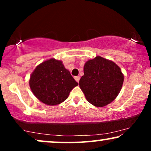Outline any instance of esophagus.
Listing matches in <instances>:
<instances>
[{
  "instance_id": "obj_1",
  "label": "esophagus",
  "mask_w": 151,
  "mask_h": 151,
  "mask_svg": "<svg viewBox=\"0 0 151 151\" xmlns=\"http://www.w3.org/2000/svg\"><path fill=\"white\" fill-rule=\"evenodd\" d=\"M80 76H76V77H75V80H76V82H79V80H80Z\"/></svg>"
}]
</instances>
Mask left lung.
Returning <instances> with one entry per match:
<instances>
[{
  "label": "left lung",
  "mask_w": 151,
  "mask_h": 151,
  "mask_svg": "<svg viewBox=\"0 0 151 151\" xmlns=\"http://www.w3.org/2000/svg\"><path fill=\"white\" fill-rule=\"evenodd\" d=\"M124 74L114 62L97 56L88 60L84 66V76L79 86L86 100L97 107L110 104L120 92Z\"/></svg>",
  "instance_id": "8db88e82"
}]
</instances>
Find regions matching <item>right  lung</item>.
I'll return each instance as SVG.
<instances>
[{"label": "right lung", "instance_id": "1", "mask_svg": "<svg viewBox=\"0 0 151 151\" xmlns=\"http://www.w3.org/2000/svg\"><path fill=\"white\" fill-rule=\"evenodd\" d=\"M29 84L38 100L43 104L55 106L67 100L70 91L78 83L65 67L63 61L50 58L35 68Z\"/></svg>", "mask_w": 151, "mask_h": 151}]
</instances>
